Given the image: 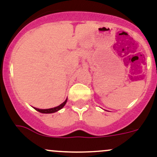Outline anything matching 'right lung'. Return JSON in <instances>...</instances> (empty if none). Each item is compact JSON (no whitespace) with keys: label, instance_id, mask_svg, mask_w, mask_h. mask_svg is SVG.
I'll return each mask as SVG.
<instances>
[{"label":"right lung","instance_id":"obj_1","mask_svg":"<svg viewBox=\"0 0 157 157\" xmlns=\"http://www.w3.org/2000/svg\"><path fill=\"white\" fill-rule=\"evenodd\" d=\"M67 98L65 100H64V102H63L61 104H60L59 106H57V107H53V108H50V109H39V108H36V107H33L34 109H35L36 110H37V111L40 112V113H55V112L58 111V110H60L61 109H62L63 107H64V105L66 104V103H67Z\"/></svg>","mask_w":157,"mask_h":157}]
</instances>
